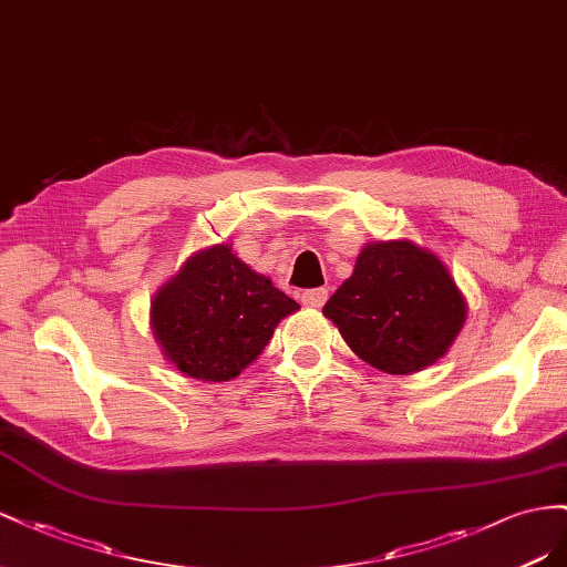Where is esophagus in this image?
<instances>
[{
	"label": "esophagus",
	"instance_id": "esophagus-1",
	"mask_svg": "<svg viewBox=\"0 0 567 567\" xmlns=\"http://www.w3.org/2000/svg\"><path fill=\"white\" fill-rule=\"evenodd\" d=\"M328 301V289L326 287H316V289H306L301 295L303 306H313V309H320L322 303Z\"/></svg>",
	"mask_w": 567,
	"mask_h": 567
}]
</instances>
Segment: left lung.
<instances>
[{"label": "left lung", "instance_id": "left-lung-1", "mask_svg": "<svg viewBox=\"0 0 567 567\" xmlns=\"http://www.w3.org/2000/svg\"><path fill=\"white\" fill-rule=\"evenodd\" d=\"M351 351L390 375L417 373L449 351L467 306L446 266L409 239L370 241L322 306Z\"/></svg>", "mask_w": 567, "mask_h": 567}]
</instances>
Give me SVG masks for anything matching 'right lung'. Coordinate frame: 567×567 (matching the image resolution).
<instances>
[{"instance_id": "add662e5", "label": "right lung", "mask_w": 567, "mask_h": 567, "mask_svg": "<svg viewBox=\"0 0 567 567\" xmlns=\"http://www.w3.org/2000/svg\"><path fill=\"white\" fill-rule=\"evenodd\" d=\"M266 275L216 245L189 256L152 301V330L166 359L187 378L228 382L258 359L278 322L295 313Z\"/></svg>"}]
</instances>
